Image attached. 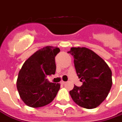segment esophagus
Segmentation results:
<instances>
[{
    "instance_id": "1",
    "label": "esophagus",
    "mask_w": 122,
    "mask_h": 122,
    "mask_svg": "<svg viewBox=\"0 0 122 122\" xmlns=\"http://www.w3.org/2000/svg\"><path fill=\"white\" fill-rule=\"evenodd\" d=\"M66 83V81H63V80H62V81H61V84H63V85L65 84V83Z\"/></svg>"
}]
</instances>
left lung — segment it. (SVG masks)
I'll return each instance as SVG.
<instances>
[{"mask_svg":"<svg viewBox=\"0 0 122 122\" xmlns=\"http://www.w3.org/2000/svg\"><path fill=\"white\" fill-rule=\"evenodd\" d=\"M74 57L75 68L80 87L75 85L70 91L71 98L78 106L92 109L108 96L112 85V73L103 59L85 47H72L68 52Z\"/></svg>","mask_w":122,"mask_h":122,"instance_id":"8db88e82","label":"left lung"}]
</instances>
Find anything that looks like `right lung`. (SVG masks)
Masks as SVG:
<instances>
[{
    "label": "right lung",
    "mask_w": 122,
    "mask_h": 122,
    "mask_svg": "<svg viewBox=\"0 0 122 122\" xmlns=\"http://www.w3.org/2000/svg\"><path fill=\"white\" fill-rule=\"evenodd\" d=\"M59 52V48L47 46L37 51L23 65L18 74L17 89L27 106H46L56 96L60 84L49 82L47 76L55 74V57Z\"/></svg>",
    "instance_id": "right-lung-1"
}]
</instances>
